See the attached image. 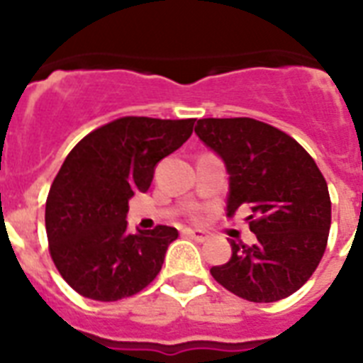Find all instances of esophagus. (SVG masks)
<instances>
[{
    "instance_id": "obj_1",
    "label": "esophagus",
    "mask_w": 363,
    "mask_h": 363,
    "mask_svg": "<svg viewBox=\"0 0 363 363\" xmlns=\"http://www.w3.org/2000/svg\"><path fill=\"white\" fill-rule=\"evenodd\" d=\"M186 233L190 235L192 239H196V241L203 242L209 239V232H205V230H186Z\"/></svg>"
}]
</instances>
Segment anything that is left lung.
<instances>
[{
    "instance_id": "obj_1",
    "label": "left lung",
    "mask_w": 363,
    "mask_h": 363,
    "mask_svg": "<svg viewBox=\"0 0 363 363\" xmlns=\"http://www.w3.org/2000/svg\"><path fill=\"white\" fill-rule=\"evenodd\" d=\"M196 135L226 165V215L241 205L254 213L248 220L256 242L230 241L232 258L211 275L254 303L288 298L326 250L332 201L320 169L296 139L254 118H201Z\"/></svg>"
}]
</instances>
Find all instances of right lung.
Segmentation results:
<instances>
[{
    "instance_id": "obj_1",
    "label": "right lung",
    "mask_w": 363,
    "mask_h": 363,
    "mask_svg": "<svg viewBox=\"0 0 363 363\" xmlns=\"http://www.w3.org/2000/svg\"><path fill=\"white\" fill-rule=\"evenodd\" d=\"M194 122L124 116L67 154L48 192L45 226L54 265L75 292L116 301L156 279L179 232L156 226L130 233L128 201L150 188L158 162L182 147Z\"/></svg>"
}]
</instances>
